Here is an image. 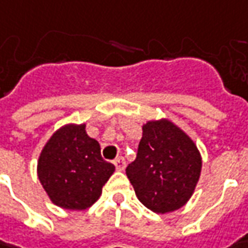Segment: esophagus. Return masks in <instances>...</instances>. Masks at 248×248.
Wrapping results in <instances>:
<instances>
[{
    "label": "esophagus",
    "mask_w": 248,
    "mask_h": 248,
    "mask_svg": "<svg viewBox=\"0 0 248 248\" xmlns=\"http://www.w3.org/2000/svg\"><path fill=\"white\" fill-rule=\"evenodd\" d=\"M114 165H115L116 170L122 171V170H124V167H126V160L122 156H119V158H116L114 160Z\"/></svg>",
    "instance_id": "obj_1"
}]
</instances>
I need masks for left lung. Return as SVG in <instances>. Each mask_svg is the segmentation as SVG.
Masks as SVG:
<instances>
[{"label": "left lung", "mask_w": 248, "mask_h": 248, "mask_svg": "<svg viewBox=\"0 0 248 248\" xmlns=\"http://www.w3.org/2000/svg\"><path fill=\"white\" fill-rule=\"evenodd\" d=\"M202 170L193 141L170 121L142 126L136 160L126 167L139 201L155 213L183 207L192 196Z\"/></svg>", "instance_id": "obj_1"}]
</instances>
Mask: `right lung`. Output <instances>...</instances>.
<instances>
[{"label":"right lung","instance_id":"right-lung-1","mask_svg":"<svg viewBox=\"0 0 248 248\" xmlns=\"http://www.w3.org/2000/svg\"><path fill=\"white\" fill-rule=\"evenodd\" d=\"M115 171L85 124H67L50 137L38 160V178L50 201L68 210L90 207Z\"/></svg>","mask_w":248,"mask_h":248}]
</instances>
